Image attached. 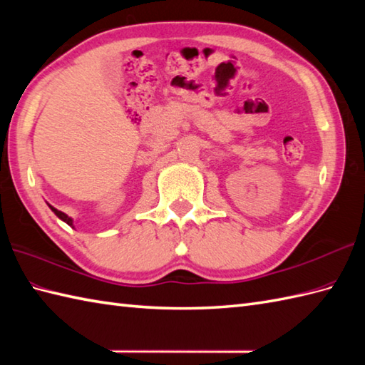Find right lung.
Segmentation results:
<instances>
[{"label":"right lung","mask_w":365,"mask_h":365,"mask_svg":"<svg viewBox=\"0 0 365 365\" xmlns=\"http://www.w3.org/2000/svg\"><path fill=\"white\" fill-rule=\"evenodd\" d=\"M50 208H51V210L54 212V215H56V216H58V218H59V220H63L64 222H67V224H68V226H72V227H73V221H72V218H71V216H67L66 213H63V212H59V210H56V208H54V207H51V205H50Z\"/></svg>","instance_id":"add662e5"}]
</instances>
